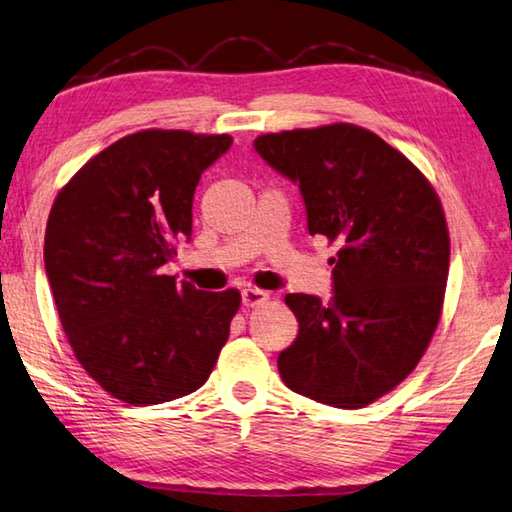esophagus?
Here are the masks:
<instances>
[{
	"label": "esophagus",
	"instance_id": "1",
	"mask_svg": "<svg viewBox=\"0 0 512 512\" xmlns=\"http://www.w3.org/2000/svg\"><path fill=\"white\" fill-rule=\"evenodd\" d=\"M268 297H271V295L262 291V288L248 286V288H244V291H241V304H244V306H259V304L268 302Z\"/></svg>",
	"mask_w": 512,
	"mask_h": 512
}]
</instances>
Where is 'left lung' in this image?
Segmentation results:
<instances>
[{"label": "left lung", "mask_w": 512, "mask_h": 512, "mask_svg": "<svg viewBox=\"0 0 512 512\" xmlns=\"http://www.w3.org/2000/svg\"><path fill=\"white\" fill-rule=\"evenodd\" d=\"M255 152L300 185L311 235L340 246L329 302L286 295L300 331L277 369L293 392L358 410L412 374L439 324L450 268L441 201L410 159L349 123L257 136Z\"/></svg>", "instance_id": "8db88e82"}]
</instances>
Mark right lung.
I'll return each mask as SVG.
<instances>
[{"label":"right lung","instance_id":"obj_1","mask_svg":"<svg viewBox=\"0 0 512 512\" xmlns=\"http://www.w3.org/2000/svg\"><path fill=\"white\" fill-rule=\"evenodd\" d=\"M228 134L145 129L85 163L53 201L44 268L69 345L118 401L156 405L206 383L241 304L163 275L192 235L201 174Z\"/></svg>","mask_w":512,"mask_h":512}]
</instances>
